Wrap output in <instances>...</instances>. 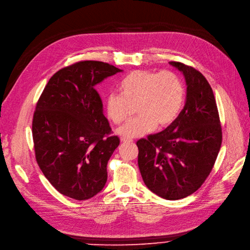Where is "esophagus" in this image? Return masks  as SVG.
I'll list each match as a JSON object with an SVG mask.
<instances>
[{"mask_svg": "<svg viewBox=\"0 0 250 250\" xmlns=\"http://www.w3.org/2000/svg\"><path fill=\"white\" fill-rule=\"evenodd\" d=\"M121 141L123 143H127V142H133V140H131V139H126V138H122L121 139Z\"/></svg>", "mask_w": 250, "mask_h": 250, "instance_id": "esophagus-1", "label": "esophagus"}]
</instances>
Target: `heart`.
<instances>
[{
    "label": "heart",
    "instance_id": "b5f03b06",
    "mask_svg": "<svg viewBox=\"0 0 250 250\" xmlns=\"http://www.w3.org/2000/svg\"><path fill=\"white\" fill-rule=\"evenodd\" d=\"M119 96L110 94L105 101V113L115 125L124 123L137 107L138 117L119 127L116 133L126 139L143 137L158 125H170L185 102V86L178 74L139 69L127 73L118 83Z\"/></svg>",
    "mask_w": 250,
    "mask_h": 250
}]
</instances>
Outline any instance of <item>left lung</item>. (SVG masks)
<instances>
[{
    "label": "left lung",
    "instance_id": "left-lung-1",
    "mask_svg": "<svg viewBox=\"0 0 250 250\" xmlns=\"http://www.w3.org/2000/svg\"><path fill=\"white\" fill-rule=\"evenodd\" d=\"M169 64L185 78V106L165 131L138 141V165L150 191L178 200L208 177L222 145V127L212 89L202 73L180 62Z\"/></svg>",
    "mask_w": 250,
    "mask_h": 250
}]
</instances>
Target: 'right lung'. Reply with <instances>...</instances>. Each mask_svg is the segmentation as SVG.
I'll list each match as a JSON object with an SVG mask.
<instances>
[{"instance_id":"1","label":"right lung","mask_w":250,"mask_h":250,"mask_svg":"<svg viewBox=\"0 0 250 250\" xmlns=\"http://www.w3.org/2000/svg\"><path fill=\"white\" fill-rule=\"evenodd\" d=\"M123 71L101 61H81L57 71L38 101L32 137L38 165L58 192L75 200L105 186L107 164L119 145L95 86Z\"/></svg>"}]
</instances>
